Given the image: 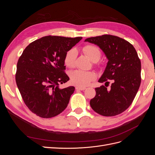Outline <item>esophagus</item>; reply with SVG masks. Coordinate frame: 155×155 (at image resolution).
<instances>
[{
  "label": "esophagus",
  "mask_w": 155,
  "mask_h": 155,
  "mask_svg": "<svg viewBox=\"0 0 155 155\" xmlns=\"http://www.w3.org/2000/svg\"><path fill=\"white\" fill-rule=\"evenodd\" d=\"M85 87H76V90H79V91H84L85 90Z\"/></svg>",
  "instance_id": "esophagus-1"
}]
</instances>
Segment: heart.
I'll return each mask as SVG.
<instances>
[{"mask_svg": "<svg viewBox=\"0 0 155 155\" xmlns=\"http://www.w3.org/2000/svg\"><path fill=\"white\" fill-rule=\"evenodd\" d=\"M83 51L92 61H97L101 57V51L97 46L94 45H86L83 48ZM78 52L76 49L68 50L64 56V62L66 66L72 68L76 64ZM70 81L74 85L78 87H85L88 86L96 79V74L91 71L74 70L70 74Z\"/></svg>", "mask_w": 155, "mask_h": 155, "instance_id": "1", "label": "heart"}]
</instances>
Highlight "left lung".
I'll return each mask as SVG.
<instances>
[{
  "mask_svg": "<svg viewBox=\"0 0 155 155\" xmlns=\"http://www.w3.org/2000/svg\"><path fill=\"white\" fill-rule=\"evenodd\" d=\"M85 41L97 45L109 61L98 82L109 85L97 87L90 101L92 109L104 116H114L127 109L141 83V62L134 46L127 41L112 35L90 37Z\"/></svg>",
  "mask_w": 155,
  "mask_h": 155,
  "instance_id": "1",
  "label": "left lung"
}]
</instances>
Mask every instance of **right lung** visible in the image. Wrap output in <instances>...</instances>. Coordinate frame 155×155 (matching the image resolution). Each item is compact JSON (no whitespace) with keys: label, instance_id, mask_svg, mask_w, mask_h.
Here are the masks:
<instances>
[{"label":"right lung","instance_id":"add662e5","mask_svg":"<svg viewBox=\"0 0 155 155\" xmlns=\"http://www.w3.org/2000/svg\"><path fill=\"white\" fill-rule=\"evenodd\" d=\"M81 39L45 36L23 51L17 62L15 81L23 101L33 113L50 118L67 108L75 87L59 88V84L69 80L64 59Z\"/></svg>","mask_w":155,"mask_h":155}]
</instances>
